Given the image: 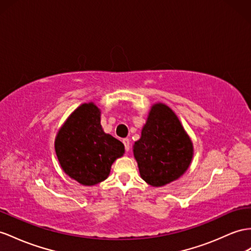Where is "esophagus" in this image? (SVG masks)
<instances>
[{"label":"esophagus","mask_w":251,"mask_h":251,"mask_svg":"<svg viewBox=\"0 0 251 251\" xmlns=\"http://www.w3.org/2000/svg\"><path fill=\"white\" fill-rule=\"evenodd\" d=\"M123 143L125 145V151H129V150H130V141H129V139H127V138L123 139Z\"/></svg>","instance_id":"obj_1"}]
</instances>
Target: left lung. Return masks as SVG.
I'll return each mask as SVG.
<instances>
[{"mask_svg": "<svg viewBox=\"0 0 251 251\" xmlns=\"http://www.w3.org/2000/svg\"><path fill=\"white\" fill-rule=\"evenodd\" d=\"M132 147L141 178L156 188L180 178L194 155L189 134L176 113L163 102L151 106L141 138Z\"/></svg>", "mask_w": 251, "mask_h": 251, "instance_id": "left-lung-1", "label": "left lung"}]
</instances>
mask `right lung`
<instances>
[{"label": "right lung", "instance_id": "obj_1", "mask_svg": "<svg viewBox=\"0 0 251 251\" xmlns=\"http://www.w3.org/2000/svg\"><path fill=\"white\" fill-rule=\"evenodd\" d=\"M55 151L62 171L82 185L108 178L111 165L124 155V144L102 130L100 109L85 102L69 115L55 138Z\"/></svg>", "mask_w": 251, "mask_h": 251}]
</instances>
